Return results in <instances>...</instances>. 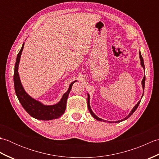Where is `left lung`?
I'll use <instances>...</instances> for the list:
<instances>
[{
	"mask_svg": "<svg viewBox=\"0 0 159 159\" xmlns=\"http://www.w3.org/2000/svg\"><path fill=\"white\" fill-rule=\"evenodd\" d=\"M139 58H140V60H141V66L143 67V68L145 70V66H144V62H143V57H142V56H141V52L139 51ZM145 71V70H144ZM145 80H146V76H145V75H144V76H143V80H142V81H141V83H142V87H143V92H144V87H145ZM87 95H88V98H87V106H88V109H89V112H90V113H91V115H92V116H93V118H95L96 120H98V121H105L106 122V120H102V119H100V117H98V116H96L95 114L93 113V112L92 111V110L91 109V107H90V104H89V93H87ZM143 96V95H142V96ZM141 98H142V97H141ZM140 102H141V100H139V102H137V104H136L135 106H134V107H133V109H132V111H130V113L128 114V116H127L125 118H124L123 120H119V121H115V122L116 123H118V122H121V121H124V120H127L128 118H129L132 115H133V113L134 112V111H135V110L137 109V107H138V106L139 105V104H140ZM109 121V123H113L112 121Z\"/></svg>",
	"mask_w": 159,
	"mask_h": 159,
	"instance_id": "left-lung-1",
	"label": "left lung"
}]
</instances>
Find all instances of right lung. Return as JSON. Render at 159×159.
I'll return each mask as SVG.
<instances>
[{
  "label": "right lung",
  "instance_id": "obj_1",
  "mask_svg": "<svg viewBox=\"0 0 159 159\" xmlns=\"http://www.w3.org/2000/svg\"><path fill=\"white\" fill-rule=\"evenodd\" d=\"M24 45H25V43H23L22 48L18 52V55H17L14 74H13L15 92L20 102L21 103L22 106L26 112L31 117L35 118L37 120H50L60 117L65 112L67 97H68L69 93L70 92L71 89H72L73 84L76 80L70 84L68 89L63 94L59 102L56 104H54V105H44L42 102L33 99V98L28 95V93H26L25 90L24 89L18 74V66Z\"/></svg>",
  "mask_w": 159,
  "mask_h": 159
}]
</instances>
